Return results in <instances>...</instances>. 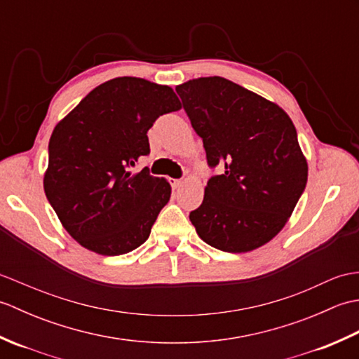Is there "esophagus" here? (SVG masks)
Segmentation results:
<instances>
[{
  "mask_svg": "<svg viewBox=\"0 0 359 359\" xmlns=\"http://www.w3.org/2000/svg\"><path fill=\"white\" fill-rule=\"evenodd\" d=\"M171 185H172V188H174V189H179L182 185H184V180H180V179H172V180H171Z\"/></svg>",
  "mask_w": 359,
  "mask_h": 359,
  "instance_id": "esophagus-1",
  "label": "esophagus"
}]
</instances>
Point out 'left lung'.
Here are the masks:
<instances>
[{
  "instance_id": "left-lung-1",
  "label": "left lung",
  "mask_w": 359,
  "mask_h": 359,
  "mask_svg": "<svg viewBox=\"0 0 359 359\" xmlns=\"http://www.w3.org/2000/svg\"><path fill=\"white\" fill-rule=\"evenodd\" d=\"M211 168L224 166L189 212L199 238L226 253H247L276 236L307 185L309 166L288 114L222 77L175 86Z\"/></svg>"
}]
</instances>
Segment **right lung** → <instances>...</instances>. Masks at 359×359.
Here are the masks:
<instances>
[{"label": "right lung", "instance_id": "1", "mask_svg": "<svg viewBox=\"0 0 359 359\" xmlns=\"http://www.w3.org/2000/svg\"><path fill=\"white\" fill-rule=\"evenodd\" d=\"M180 108L170 86L118 77L90 90L53 128L44 193L81 247L118 256L149 238L171 187L131 166L149 154L152 123Z\"/></svg>", "mask_w": 359, "mask_h": 359}]
</instances>
